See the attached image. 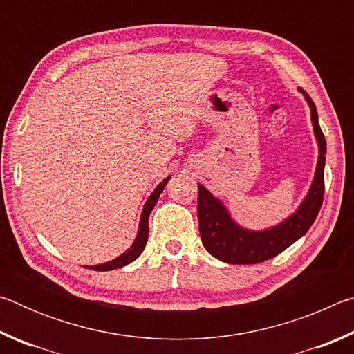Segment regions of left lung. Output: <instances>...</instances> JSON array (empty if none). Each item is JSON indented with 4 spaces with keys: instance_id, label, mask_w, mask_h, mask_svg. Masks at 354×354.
<instances>
[{
    "instance_id": "1",
    "label": "left lung",
    "mask_w": 354,
    "mask_h": 354,
    "mask_svg": "<svg viewBox=\"0 0 354 354\" xmlns=\"http://www.w3.org/2000/svg\"><path fill=\"white\" fill-rule=\"evenodd\" d=\"M301 93L310 107V120L319 143V160L308 195L290 217L267 230H247L231 218L223 203L215 198L205 185L198 184V226L201 242L207 253L217 257L218 261L227 263H257L272 259L306 234L320 212L323 192H325L326 140L320 129L314 101L306 92L301 91Z\"/></svg>"
}]
</instances>
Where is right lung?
<instances>
[{"mask_svg":"<svg viewBox=\"0 0 354 354\" xmlns=\"http://www.w3.org/2000/svg\"><path fill=\"white\" fill-rule=\"evenodd\" d=\"M170 176H167L162 183H160L158 187L153 190V194L148 196V200L145 203V206H143V211L140 215V223H139V231H137V236H136V241L133 242V245L124 251L123 254H120L115 259H112L109 262H104V263H98V266H88L87 268H92V270H97V272H107V270H115V268H122L124 266H128L133 261H136L137 257L140 256V253L143 250H145V245L148 241V218H149V214H151L153 207L156 203H158L159 195L162 194V190L165 187V184L169 183Z\"/></svg>","mask_w":354,"mask_h":354,"instance_id":"obj_1","label":"right lung"}]
</instances>
